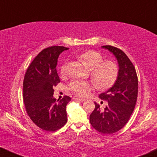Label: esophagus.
I'll return each instance as SVG.
<instances>
[{
    "label": "esophagus",
    "instance_id": "34e87169",
    "mask_svg": "<svg viewBox=\"0 0 157 157\" xmlns=\"http://www.w3.org/2000/svg\"><path fill=\"white\" fill-rule=\"evenodd\" d=\"M73 100H79V101H81V102H84L85 100H86L84 98H82V97H77V96L74 97H73Z\"/></svg>",
    "mask_w": 157,
    "mask_h": 157
}]
</instances>
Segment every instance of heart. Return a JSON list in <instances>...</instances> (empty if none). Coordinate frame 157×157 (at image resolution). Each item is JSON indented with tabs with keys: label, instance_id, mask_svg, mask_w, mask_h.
Here are the masks:
<instances>
[{
	"label": "heart",
	"instance_id": "obj_1",
	"mask_svg": "<svg viewBox=\"0 0 157 157\" xmlns=\"http://www.w3.org/2000/svg\"><path fill=\"white\" fill-rule=\"evenodd\" d=\"M79 58L91 69V76L97 86L108 89L116 82L119 76V67L114 61H104L103 56L94 50L83 52L79 56ZM68 71V63L65 61L60 66L61 75L66 76ZM93 87L94 84L91 82L79 80L71 81L68 86L70 91L80 96H86Z\"/></svg>",
	"mask_w": 157,
	"mask_h": 157
}]
</instances>
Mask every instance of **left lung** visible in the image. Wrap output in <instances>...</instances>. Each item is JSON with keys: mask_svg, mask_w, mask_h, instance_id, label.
Masks as SVG:
<instances>
[{"mask_svg": "<svg viewBox=\"0 0 157 157\" xmlns=\"http://www.w3.org/2000/svg\"><path fill=\"white\" fill-rule=\"evenodd\" d=\"M114 55L119 64V76L109 91L99 95L108 101L103 111L95 103V109L90 115V122L95 130L110 134L122 129L130 119L136 105L138 94V78L134 66L128 56L120 48L102 46Z\"/></svg>", "mask_w": 157, "mask_h": 157, "instance_id": "left-lung-1", "label": "left lung"}]
</instances>
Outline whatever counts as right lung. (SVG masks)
I'll use <instances>...</instances> for the list:
<instances>
[{
    "instance_id": "add662e5",
    "label": "right lung",
    "mask_w": 157,
    "mask_h": 157,
    "mask_svg": "<svg viewBox=\"0 0 157 157\" xmlns=\"http://www.w3.org/2000/svg\"><path fill=\"white\" fill-rule=\"evenodd\" d=\"M68 48L54 46L44 48L29 65L23 80V102L27 114L40 128L55 131L67 122L66 105L71 100L64 96L56 101L54 86L60 82L56 66L59 55Z\"/></svg>"
}]
</instances>
